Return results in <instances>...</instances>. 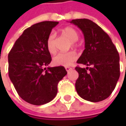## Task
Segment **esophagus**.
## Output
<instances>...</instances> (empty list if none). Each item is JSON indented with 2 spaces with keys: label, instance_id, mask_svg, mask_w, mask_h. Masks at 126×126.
<instances>
[{
  "label": "esophagus",
  "instance_id": "1",
  "mask_svg": "<svg viewBox=\"0 0 126 126\" xmlns=\"http://www.w3.org/2000/svg\"><path fill=\"white\" fill-rule=\"evenodd\" d=\"M65 70L67 71V72H69L70 71L72 70V68H71V67H65Z\"/></svg>",
  "mask_w": 126,
  "mask_h": 126
}]
</instances>
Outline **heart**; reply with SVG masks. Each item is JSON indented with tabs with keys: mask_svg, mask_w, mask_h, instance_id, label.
I'll list each match as a JSON object with an SVG mask.
<instances>
[{
	"mask_svg": "<svg viewBox=\"0 0 126 126\" xmlns=\"http://www.w3.org/2000/svg\"><path fill=\"white\" fill-rule=\"evenodd\" d=\"M62 32L67 38H68L70 41H72V44L75 46V41L79 39V34L77 31L71 27H66L63 28ZM55 42V34L54 33H51L47 39V49L51 54H55L57 52ZM76 59L77 54L74 52H61L53 58V63L58 65L70 66L74 63Z\"/></svg>",
	"mask_w": 126,
	"mask_h": 126,
	"instance_id": "1",
	"label": "heart"
}]
</instances>
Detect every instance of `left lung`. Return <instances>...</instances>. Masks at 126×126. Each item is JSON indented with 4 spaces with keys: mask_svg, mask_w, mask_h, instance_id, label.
<instances>
[{
    "mask_svg": "<svg viewBox=\"0 0 126 126\" xmlns=\"http://www.w3.org/2000/svg\"><path fill=\"white\" fill-rule=\"evenodd\" d=\"M70 22L82 31L85 38V49L77 63L90 66L75 68L79 73L77 92L85 100L101 101L112 94L119 79V53L109 35L93 21L77 19Z\"/></svg>",
    "mask_w": 126,
    "mask_h": 126,
    "instance_id": "obj_1",
    "label": "left lung"
}]
</instances>
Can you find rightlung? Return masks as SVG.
<instances>
[{
    "instance_id": "obj_1",
    "label": "right lung",
    "mask_w": 126,
    "mask_h": 126,
    "mask_svg": "<svg viewBox=\"0 0 126 126\" xmlns=\"http://www.w3.org/2000/svg\"><path fill=\"white\" fill-rule=\"evenodd\" d=\"M58 22L44 21L25 29L8 55L9 76L26 102L43 105L57 95L58 84L67 74L63 66L47 67L52 61L47 39Z\"/></svg>"
}]
</instances>
